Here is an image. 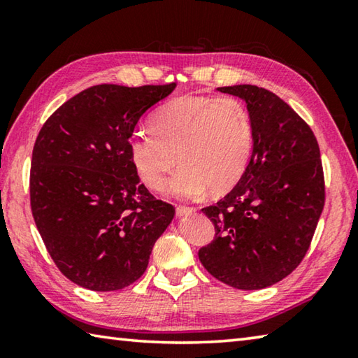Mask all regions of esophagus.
<instances>
[{
  "mask_svg": "<svg viewBox=\"0 0 358 358\" xmlns=\"http://www.w3.org/2000/svg\"><path fill=\"white\" fill-rule=\"evenodd\" d=\"M196 208L194 207H186V205H178L177 207V216H185V215H192Z\"/></svg>",
  "mask_w": 358,
  "mask_h": 358,
  "instance_id": "1",
  "label": "esophagus"
}]
</instances>
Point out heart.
I'll list each match as a JSON object with an SVG mask.
<instances>
[{
  "label": "heart",
  "mask_w": 358,
  "mask_h": 358,
  "mask_svg": "<svg viewBox=\"0 0 358 358\" xmlns=\"http://www.w3.org/2000/svg\"><path fill=\"white\" fill-rule=\"evenodd\" d=\"M153 131L129 137V156L138 177L161 191L172 180L177 197H197L208 189L227 192L243 177L254 148V124L248 107L234 96H181L162 106L151 120Z\"/></svg>",
  "instance_id": "heart-1"
}]
</instances>
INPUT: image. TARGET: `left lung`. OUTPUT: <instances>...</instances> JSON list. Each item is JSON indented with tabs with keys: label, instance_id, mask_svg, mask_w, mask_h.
I'll return each mask as SVG.
<instances>
[{
	"label": "left lung",
	"instance_id": "obj_1",
	"mask_svg": "<svg viewBox=\"0 0 358 358\" xmlns=\"http://www.w3.org/2000/svg\"><path fill=\"white\" fill-rule=\"evenodd\" d=\"M217 90L245 99L254 148L234 189L202 208L215 238L199 259L227 286L257 290L292 273L310 250L325 203L322 159L306 121L275 93L256 85Z\"/></svg>",
	"mask_w": 358,
	"mask_h": 358
}]
</instances>
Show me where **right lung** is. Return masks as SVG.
I'll list each match as a JSON object with an SVG mask.
<instances>
[{"label": "right lung", "mask_w": 358, "mask_h": 358, "mask_svg": "<svg viewBox=\"0 0 358 358\" xmlns=\"http://www.w3.org/2000/svg\"><path fill=\"white\" fill-rule=\"evenodd\" d=\"M175 83L96 85L58 107L33 148L29 202L58 270L85 289L129 286L148 266L173 205L141 183L129 137L142 115Z\"/></svg>", "instance_id": "obj_1"}]
</instances>
